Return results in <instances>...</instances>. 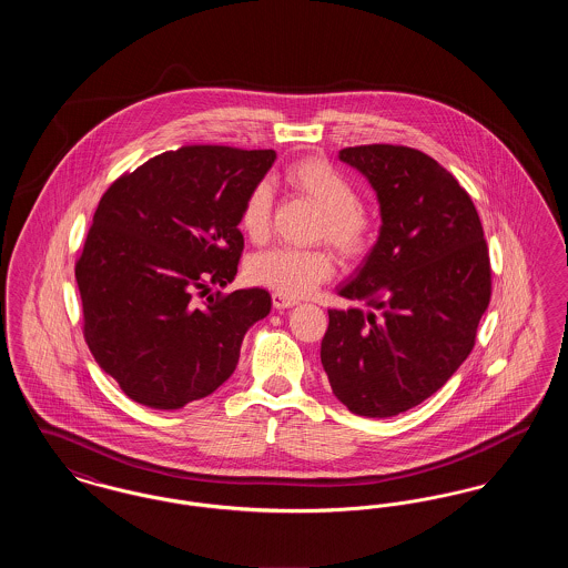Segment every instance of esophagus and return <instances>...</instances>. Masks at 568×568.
Instances as JSON below:
<instances>
[{"mask_svg":"<svg viewBox=\"0 0 568 568\" xmlns=\"http://www.w3.org/2000/svg\"><path fill=\"white\" fill-rule=\"evenodd\" d=\"M272 304H274V308H278V311H285V308H292V306H296L297 300L296 297L283 296V294H272Z\"/></svg>","mask_w":568,"mask_h":568,"instance_id":"1","label":"esophagus"}]
</instances>
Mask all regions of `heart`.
<instances>
[{
  "label": "heart",
  "mask_w": 568,
  "mask_h": 568,
  "mask_svg": "<svg viewBox=\"0 0 568 568\" xmlns=\"http://www.w3.org/2000/svg\"><path fill=\"white\" fill-rule=\"evenodd\" d=\"M287 185L308 200L320 213L317 236L325 239L343 257H357L366 251L373 234L371 216L357 206V191L345 174L324 160H300L285 172ZM271 187L260 183L248 191L241 211V227L253 243H262L271 232ZM334 272L329 253L297 251L278 246L260 253L248 264V274L283 296L311 294Z\"/></svg>",
  "instance_id": "1"
}]
</instances>
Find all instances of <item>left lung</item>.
Returning <instances> with one entry per match:
<instances>
[{
	"mask_svg": "<svg viewBox=\"0 0 568 568\" xmlns=\"http://www.w3.org/2000/svg\"><path fill=\"white\" fill-rule=\"evenodd\" d=\"M338 160L377 193V243L329 308L322 364L355 415L394 417L438 392L473 352L491 281L484 227L468 193L422 151L349 146Z\"/></svg>",
	"mask_w": 568,
	"mask_h": 568,
	"instance_id": "left-lung-1",
	"label": "left lung"
}]
</instances>
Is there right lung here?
<instances>
[{
    "label": "right lung",
    "instance_id": "right-lung-1",
    "mask_svg": "<svg viewBox=\"0 0 568 568\" xmlns=\"http://www.w3.org/2000/svg\"><path fill=\"white\" fill-rule=\"evenodd\" d=\"M274 160V151L183 146L102 195L77 262L84 338L138 405L174 410L213 394L236 371L246 329L271 313L262 287L195 294L234 281L244 200Z\"/></svg>",
    "mask_w": 568,
    "mask_h": 568
}]
</instances>
